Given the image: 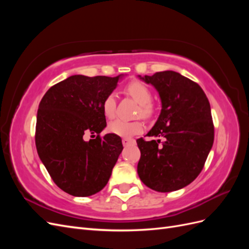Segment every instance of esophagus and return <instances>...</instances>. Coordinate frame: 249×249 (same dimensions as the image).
<instances>
[{"label": "esophagus", "instance_id": "1", "mask_svg": "<svg viewBox=\"0 0 249 249\" xmlns=\"http://www.w3.org/2000/svg\"><path fill=\"white\" fill-rule=\"evenodd\" d=\"M131 143H132V144H134L135 140H134V139H131V138H124V139H123V144H124V146L131 144Z\"/></svg>", "mask_w": 249, "mask_h": 249}]
</instances>
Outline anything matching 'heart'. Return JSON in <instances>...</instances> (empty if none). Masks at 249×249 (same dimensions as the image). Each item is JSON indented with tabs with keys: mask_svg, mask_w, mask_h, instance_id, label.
Masks as SVG:
<instances>
[{
	"mask_svg": "<svg viewBox=\"0 0 249 249\" xmlns=\"http://www.w3.org/2000/svg\"><path fill=\"white\" fill-rule=\"evenodd\" d=\"M124 91L131 95L133 99L139 103L137 109V116L149 119L154 115L155 106L152 102V91L143 83L139 81H132L124 87ZM103 112L106 117L113 118L116 111V96L114 93H109L103 101ZM108 129L111 133L120 137H131L143 131V124L140 119L123 120L116 119L109 124Z\"/></svg>",
	"mask_w": 249,
	"mask_h": 249,
	"instance_id": "heart-1",
	"label": "heart"
}]
</instances>
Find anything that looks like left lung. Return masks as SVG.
Listing matches in <instances>:
<instances>
[{
	"instance_id": "8db88e82",
	"label": "left lung",
	"mask_w": 249,
	"mask_h": 249,
	"mask_svg": "<svg viewBox=\"0 0 249 249\" xmlns=\"http://www.w3.org/2000/svg\"><path fill=\"white\" fill-rule=\"evenodd\" d=\"M158 90L161 114L147 136L137 139L141 157L137 171L143 184L158 192L182 189L198 177L214 142L210 103L197 83L165 71L140 78Z\"/></svg>"
}]
</instances>
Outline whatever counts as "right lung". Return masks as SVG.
Listing matches in <instances>:
<instances>
[{
  "mask_svg": "<svg viewBox=\"0 0 249 249\" xmlns=\"http://www.w3.org/2000/svg\"><path fill=\"white\" fill-rule=\"evenodd\" d=\"M119 76L74 74L52 86L37 111L35 144L54 183L73 196H90L107 185L124 148L114 134L101 137L107 125L102 104ZM86 133H96L89 142Z\"/></svg>",
  "mask_w": 249,
  "mask_h": 249,
  "instance_id": "add662e5",
  "label": "right lung"
}]
</instances>
